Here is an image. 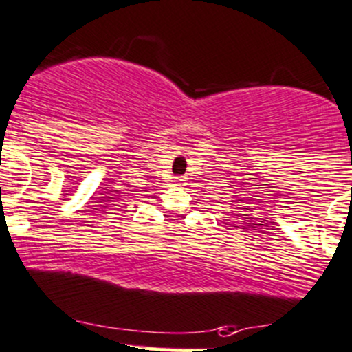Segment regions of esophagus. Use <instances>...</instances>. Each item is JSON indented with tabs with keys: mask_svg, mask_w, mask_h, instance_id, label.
<instances>
[{
	"mask_svg": "<svg viewBox=\"0 0 352 352\" xmlns=\"http://www.w3.org/2000/svg\"><path fill=\"white\" fill-rule=\"evenodd\" d=\"M184 183V177H176V184H183Z\"/></svg>",
	"mask_w": 352,
	"mask_h": 352,
	"instance_id": "esophagus-1",
	"label": "esophagus"
}]
</instances>
